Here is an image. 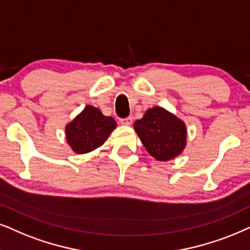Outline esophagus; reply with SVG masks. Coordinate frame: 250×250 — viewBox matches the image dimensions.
I'll list each match as a JSON object with an SVG mask.
<instances>
[{"mask_svg":"<svg viewBox=\"0 0 250 250\" xmlns=\"http://www.w3.org/2000/svg\"><path fill=\"white\" fill-rule=\"evenodd\" d=\"M120 122H121L122 125H130L132 123V118H131V116H128V118L120 120Z\"/></svg>","mask_w":250,"mask_h":250,"instance_id":"34e87169","label":"esophagus"}]
</instances>
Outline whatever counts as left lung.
I'll return each instance as SVG.
<instances>
[{
    "label": "left lung",
    "mask_w": 250,
    "mask_h": 250,
    "mask_svg": "<svg viewBox=\"0 0 250 250\" xmlns=\"http://www.w3.org/2000/svg\"><path fill=\"white\" fill-rule=\"evenodd\" d=\"M134 129L147 152L159 162L174 159L187 143L185 122L159 106L148 108Z\"/></svg>",
    "instance_id": "obj_1"
}]
</instances>
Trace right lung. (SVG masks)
<instances>
[{
	"label": "right lung",
	"instance_id": "obj_1",
	"mask_svg": "<svg viewBox=\"0 0 250 250\" xmlns=\"http://www.w3.org/2000/svg\"><path fill=\"white\" fill-rule=\"evenodd\" d=\"M115 128L114 119L105 116L100 109L87 105L65 125V137L74 152L83 154L102 146Z\"/></svg>",
	"mask_w": 250,
	"mask_h": 250
}]
</instances>
